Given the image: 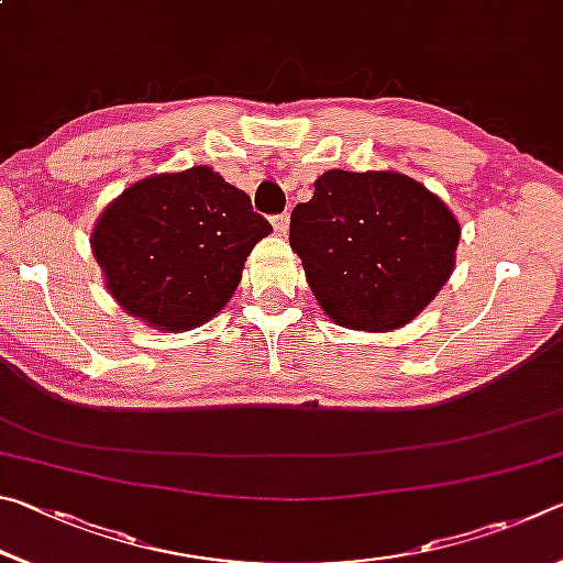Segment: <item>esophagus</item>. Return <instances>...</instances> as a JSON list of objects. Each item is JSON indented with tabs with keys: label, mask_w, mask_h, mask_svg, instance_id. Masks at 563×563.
Masks as SVG:
<instances>
[{
	"label": "esophagus",
	"mask_w": 563,
	"mask_h": 563,
	"mask_svg": "<svg viewBox=\"0 0 563 563\" xmlns=\"http://www.w3.org/2000/svg\"><path fill=\"white\" fill-rule=\"evenodd\" d=\"M288 223H290V216L288 213L273 216V228H275V233H278V235L288 233Z\"/></svg>",
	"instance_id": "34e87169"
}]
</instances>
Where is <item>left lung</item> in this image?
Returning <instances> with one entry per match:
<instances>
[{
  "label": "left lung",
  "mask_w": 563,
  "mask_h": 563,
  "mask_svg": "<svg viewBox=\"0 0 563 563\" xmlns=\"http://www.w3.org/2000/svg\"><path fill=\"white\" fill-rule=\"evenodd\" d=\"M456 243L450 208L393 170H328L290 216L310 290L352 330H395L419 316L450 278Z\"/></svg>",
  "instance_id": "1"
}]
</instances>
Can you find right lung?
<instances>
[{
  "label": "right lung",
  "instance_id": "add662e5",
  "mask_svg": "<svg viewBox=\"0 0 563 563\" xmlns=\"http://www.w3.org/2000/svg\"><path fill=\"white\" fill-rule=\"evenodd\" d=\"M273 231L208 166L133 184L91 235L109 292L158 330H190L231 300L253 245Z\"/></svg>",
  "mask_w": 563,
  "mask_h": 563
}]
</instances>
